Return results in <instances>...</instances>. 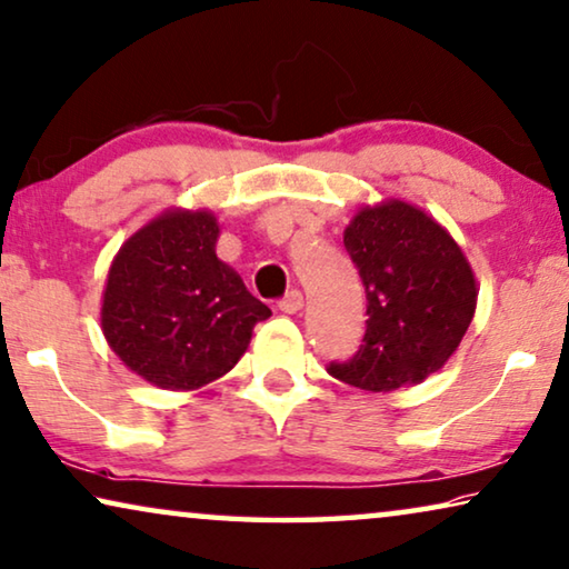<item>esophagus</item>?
Listing matches in <instances>:
<instances>
[{
    "instance_id": "1",
    "label": "esophagus",
    "mask_w": 569,
    "mask_h": 569,
    "mask_svg": "<svg viewBox=\"0 0 569 569\" xmlns=\"http://www.w3.org/2000/svg\"><path fill=\"white\" fill-rule=\"evenodd\" d=\"M301 307H303V296H301V291H288L281 301H278V309H281L283 313H296V311H301Z\"/></svg>"
}]
</instances>
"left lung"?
I'll use <instances>...</instances> for the list:
<instances>
[{"mask_svg":"<svg viewBox=\"0 0 569 569\" xmlns=\"http://www.w3.org/2000/svg\"><path fill=\"white\" fill-rule=\"evenodd\" d=\"M345 250L360 270L368 299L366 337L329 376L372 393L421 383L468 332L478 288L452 237L421 209L383 201L355 214Z\"/></svg>","mask_w":569,"mask_h":569,"instance_id":"obj_1","label":"left lung"}]
</instances>
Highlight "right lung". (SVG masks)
Listing matches in <instances>:
<instances>
[{"instance_id":"add662e5","label":"right lung","mask_w":569,"mask_h":569,"mask_svg":"<svg viewBox=\"0 0 569 569\" xmlns=\"http://www.w3.org/2000/svg\"><path fill=\"white\" fill-rule=\"evenodd\" d=\"M209 211H166L122 244L109 268L101 329L120 360L166 391L222 378L270 317L217 258Z\"/></svg>"}]
</instances>
